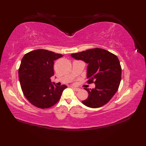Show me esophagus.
Returning a JSON list of instances; mask_svg holds the SVG:
<instances>
[{
	"mask_svg": "<svg viewBox=\"0 0 146 146\" xmlns=\"http://www.w3.org/2000/svg\"><path fill=\"white\" fill-rule=\"evenodd\" d=\"M72 90H74V91H78L79 90H80V89H78V88H74V87H72Z\"/></svg>",
	"mask_w": 146,
	"mask_h": 146,
	"instance_id": "34e87169",
	"label": "esophagus"
}]
</instances>
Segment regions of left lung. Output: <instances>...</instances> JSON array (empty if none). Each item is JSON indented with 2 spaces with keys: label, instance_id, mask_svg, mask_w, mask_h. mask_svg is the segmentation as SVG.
Masks as SVG:
<instances>
[{
  "label": "left lung",
  "instance_id": "left-lung-1",
  "mask_svg": "<svg viewBox=\"0 0 146 146\" xmlns=\"http://www.w3.org/2000/svg\"><path fill=\"white\" fill-rule=\"evenodd\" d=\"M88 64L87 82L96 85L94 89L85 88L88 98L82 103L88 107H102L117 91L121 80L122 69L116 55L103 48H94L70 55Z\"/></svg>",
  "mask_w": 146,
  "mask_h": 146
}]
</instances>
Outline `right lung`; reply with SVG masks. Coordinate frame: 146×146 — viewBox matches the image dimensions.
Segmentation results:
<instances>
[{"label": "right lung", "mask_w": 146, "mask_h": 146, "mask_svg": "<svg viewBox=\"0 0 146 146\" xmlns=\"http://www.w3.org/2000/svg\"><path fill=\"white\" fill-rule=\"evenodd\" d=\"M62 56L47 50L37 49L28 52L22 59L18 72L21 89L26 99L35 107H52L67 88L64 85H53L50 80L54 75V61Z\"/></svg>", "instance_id": "add662e5"}]
</instances>
